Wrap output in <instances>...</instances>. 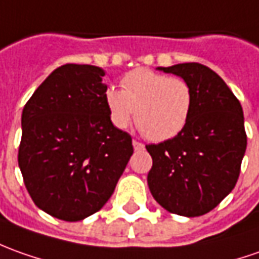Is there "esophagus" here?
<instances>
[{
	"mask_svg": "<svg viewBox=\"0 0 259 259\" xmlns=\"http://www.w3.org/2000/svg\"><path fill=\"white\" fill-rule=\"evenodd\" d=\"M133 147H135V150H143L144 149V144L140 143V142H137V140H133Z\"/></svg>",
	"mask_w": 259,
	"mask_h": 259,
	"instance_id": "esophagus-1",
	"label": "esophagus"
}]
</instances>
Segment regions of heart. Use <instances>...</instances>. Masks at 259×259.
<instances>
[{
    "instance_id": "b5f03b06",
    "label": "heart",
    "mask_w": 259,
    "mask_h": 259,
    "mask_svg": "<svg viewBox=\"0 0 259 259\" xmlns=\"http://www.w3.org/2000/svg\"><path fill=\"white\" fill-rule=\"evenodd\" d=\"M122 91L109 88L106 106L119 129L127 127L133 116L137 127L152 142L177 136L189 122L193 91L187 80L150 69H135L120 80Z\"/></svg>"
}]
</instances>
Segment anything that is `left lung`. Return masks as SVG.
Returning <instances> with one entry per match:
<instances>
[{"instance_id": "8db88e82", "label": "left lung", "mask_w": 259, "mask_h": 259, "mask_svg": "<svg viewBox=\"0 0 259 259\" xmlns=\"http://www.w3.org/2000/svg\"><path fill=\"white\" fill-rule=\"evenodd\" d=\"M160 69L189 82L193 107L177 136L146 146L153 159L149 189L173 214L204 215L233 191L238 180L247 149L242 107L226 82L201 63Z\"/></svg>"}]
</instances>
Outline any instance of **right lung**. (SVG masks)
I'll list each match as a JSON object with an SVG mask.
<instances>
[{"label": "right lung", "instance_id": "right-lung-1", "mask_svg": "<svg viewBox=\"0 0 259 259\" xmlns=\"http://www.w3.org/2000/svg\"><path fill=\"white\" fill-rule=\"evenodd\" d=\"M105 72L66 63L38 86L22 110L18 164L36 207L63 221L99 211L133 154L132 136L107 112Z\"/></svg>", "mask_w": 259, "mask_h": 259}]
</instances>
